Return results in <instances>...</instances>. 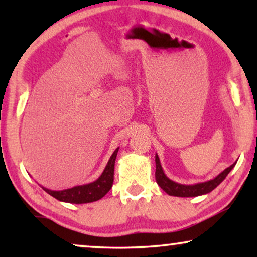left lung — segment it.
<instances>
[{"instance_id": "left-lung-1", "label": "left lung", "mask_w": 257, "mask_h": 257, "mask_svg": "<svg viewBox=\"0 0 257 257\" xmlns=\"http://www.w3.org/2000/svg\"><path fill=\"white\" fill-rule=\"evenodd\" d=\"M235 165H236V163H234L231 166L227 167L226 170L221 172L217 177H215L209 181L200 182V184H195V185H182V184H178V182L171 180L170 178L166 177L163 167H161L159 157H158V154H156V180H157V184L159 185L168 195L180 196V198H193V196L207 194V193L212 192L213 189H215L217 186H219L221 182L226 179V177L229 174V172L233 170Z\"/></svg>"}]
</instances>
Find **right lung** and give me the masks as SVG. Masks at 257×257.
Here are the masks:
<instances>
[{
    "label": "right lung",
    "instance_id": "add662e5",
    "mask_svg": "<svg viewBox=\"0 0 257 257\" xmlns=\"http://www.w3.org/2000/svg\"><path fill=\"white\" fill-rule=\"evenodd\" d=\"M117 149L112 154L110 160L103 171V173L97 180L86 185L75 186L72 188L63 189V191H51V189L42 187L48 194L54 196L55 199L63 202L69 203H89L97 201L105 196L110 191L113 185V174H114V163L118 153Z\"/></svg>",
    "mask_w": 257,
    "mask_h": 257
}]
</instances>
